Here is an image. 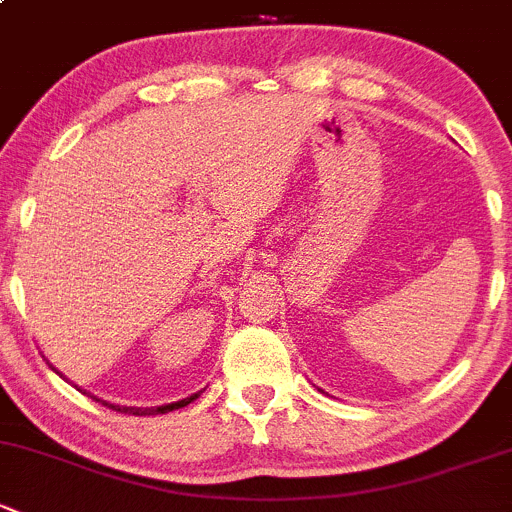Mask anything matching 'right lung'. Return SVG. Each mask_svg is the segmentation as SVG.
Returning a JSON list of instances; mask_svg holds the SVG:
<instances>
[{
	"mask_svg": "<svg viewBox=\"0 0 512 512\" xmlns=\"http://www.w3.org/2000/svg\"><path fill=\"white\" fill-rule=\"evenodd\" d=\"M51 365V363H48ZM53 368V365H51ZM56 370V368H53ZM58 373V370H56ZM61 375V373H58ZM63 378V375H61ZM78 387V385H75ZM201 392L203 390H198V392H193V395H188V397H184V400H179V402H169V405H159V407H127V405H112V402H105V400H98V397H95V400L98 402H102V405L105 407H110V410H115V412H125V414H137V417H147V414H166V412H174V410H179V407H186L188 402H193L196 400V397H201Z\"/></svg>",
	"mask_w": 512,
	"mask_h": 512,
	"instance_id": "add662e5",
	"label": "right lung"
}]
</instances>
